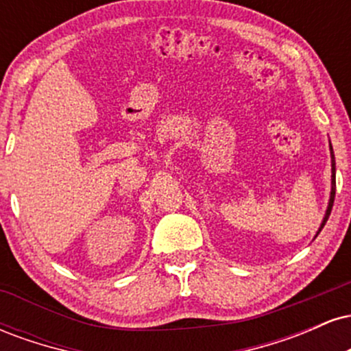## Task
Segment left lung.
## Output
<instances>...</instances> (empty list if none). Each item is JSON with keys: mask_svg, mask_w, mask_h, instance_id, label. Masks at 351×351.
Wrapping results in <instances>:
<instances>
[{"mask_svg": "<svg viewBox=\"0 0 351 351\" xmlns=\"http://www.w3.org/2000/svg\"><path fill=\"white\" fill-rule=\"evenodd\" d=\"M330 158H332V189H330V199H328L327 211H325V216H324V219H322L320 228H318L315 237L318 236V232H320L322 229H324L325 223H327V219H328V216H330V211H332V206H333V199H335V186H337V183H335V155H333L332 143H330Z\"/></svg>", "mask_w": 351, "mask_h": 351, "instance_id": "1", "label": "left lung"}]
</instances>
